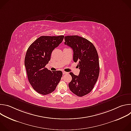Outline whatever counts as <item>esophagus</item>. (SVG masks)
I'll list each match as a JSON object with an SVG mask.
<instances>
[{
  "label": "esophagus",
  "instance_id": "34e87169",
  "mask_svg": "<svg viewBox=\"0 0 131 131\" xmlns=\"http://www.w3.org/2000/svg\"><path fill=\"white\" fill-rule=\"evenodd\" d=\"M67 72H65V71H63V74H67Z\"/></svg>",
  "mask_w": 131,
  "mask_h": 131
}]
</instances>
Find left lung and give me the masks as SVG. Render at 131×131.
Instances as JSON below:
<instances>
[{"mask_svg":"<svg viewBox=\"0 0 131 131\" xmlns=\"http://www.w3.org/2000/svg\"><path fill=\"white\" fill-rule=\"evenodd\" d=\"M64 39V43L73 50V60L78 63L77 66L80 69L78 76L69 73L72 77L68 84L69 89L78 96H83L92 90L99 76L97 52L93 44L83 37L67 36Z\"/></svg>","mask_w":131,"mask_h":131,"instance_id":"obj_1","label":"left lung"}]
</instances>
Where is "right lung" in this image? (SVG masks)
I'll return each instance as SVG.
<instances>
[{
	"label": "right lung",
	"instance_id": "add662e5",
	"mask_svg": "<svg viewBox=\"0 0 131 131\" xmlns=\"http://www.w3.org/2000/svg\"><path fill=\"white\" fill-rule=\"evenodd\" d=\"M64 36H41L28 48L25 66L28 81L32 88L42 95L53 92L63 75L62 71H51L45 66L51 59L53 50L63 40Z\"/></svg>",
	"mask_w": 131,
	"mask_h": 131
}]
</instances>
